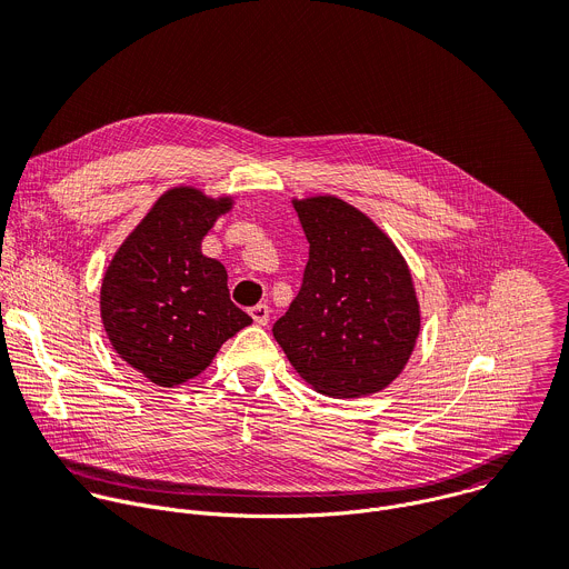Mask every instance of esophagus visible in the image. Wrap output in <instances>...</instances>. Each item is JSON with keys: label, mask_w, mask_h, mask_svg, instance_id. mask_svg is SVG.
Segmentation results:
<instances>
[{"label": "esophagus", "mask_w": 569, "mask_h": 569, "mask_svg": "<svg viewBox=\"0 0 569 569\" xmlns=\"http://www.w3.org/2000/svg\"><path fill=\"white\" fill-rule=\"evenodd\" d=\"M250 315H252V319L259 323V327H268V321H270V308H268V303H257V306L250 310Z\"/></svg>", "instance_id": "1"}]
</instances>
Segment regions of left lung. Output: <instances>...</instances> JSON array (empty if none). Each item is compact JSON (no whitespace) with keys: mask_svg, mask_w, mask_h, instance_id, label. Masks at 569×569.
I'll return each instance as SVG.
<instances>
[{"mask_svg":"<svg viewBox=\"0 0 569 569\" xmlns=\"http://www.w3.org/2000/svg\"><path fill=\"white\" fill-rule=\"evenodd\" d=\"M292 204L310 250L274 340L319 393H376L398 378L419 338L410 268L391 238L349 202L312 196Z\"/></svg>","mask_w":569,"mask_h":569,"instance_id":"obj_1","label":"left lung"}]
</instances>
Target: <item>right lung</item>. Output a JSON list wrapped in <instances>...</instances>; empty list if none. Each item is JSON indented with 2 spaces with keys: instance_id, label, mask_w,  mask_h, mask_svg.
Listing matches in <instances>:
<instances>
[{
  "instance_id": "right-lung-1",
  "label": "right lung",
  "mask_w": 569,
  "mask_h": 569,
  "mask_svg": "<svg viewBox=\"0 0 569 569\" xmlns=\"http://www.w3.org/2000/svg\"><path fill=\"white\" fill-rule=\"evenodd\" d=\"M233 200L193 187L161 196L112 257L101 319L112 349L159 387L200 376L218 349L252 323L227 288V270L202 238Z\"/></svg>"
}]
</instances>
